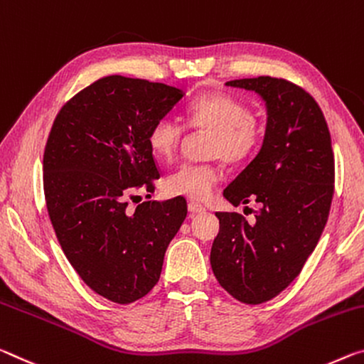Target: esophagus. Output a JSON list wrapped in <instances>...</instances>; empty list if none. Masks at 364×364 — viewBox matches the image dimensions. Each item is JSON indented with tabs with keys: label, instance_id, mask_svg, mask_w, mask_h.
Masks as SVG:
<instances>
[{
	"label": "esophagus",
	"instance_id": "obj_1",
	"mask_svg": "<svg viewBox=\"0 0 364 364\" xmlns=\"http://www.w3.org/2000/svg\"><path fill=\"white\" fill-rule=\"evenodd\" d=\"M188 210L191 212V213H204L205 212V207L198 204V203H189L188 204Z\"/></svg>",
	"mask_w": 364,
	"mask_h": 364
}]
</instances>
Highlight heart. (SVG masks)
Returning <instances> with one entry per match:
<instances>
[{"label": "heart", "instance_id": "1", "mask_svg": "<svg viewBox=\"0 0 364 364\" xmlns=\"http://www.w3.org/2000/svg\"><path fill=\"white\" fill-rule=\"evenodd\" d=\"M186 123L213 132L210 154L235 164L256 151L261 128L251 108L227 94L196 97L186 108ZM184 128L175 118H159L149 131V146L157 157L170 160L180 146ZM218 168L207 164H183L166 178V191L204 200L218 181Z\"/></svg>", "mask_w": 364, "mask_h": 364}]
</instances>
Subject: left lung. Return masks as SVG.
Instances as JSON below:
<instances>
[{
    "label": "left lung",
    "mask_w": 364,
    "mask_h": 364,
    "mask_svg": "<svg viewBox=\"0 0 364 364\" xmlns=\"http://www.w3.org/2000/svg\"><path fill=\"white\" fill-rule=\"evenodd\" d=\"M255 92L265 103L262 146L225 188L232 205L256 200V222L217 212L213 275L230 295L261 304L284 291L301 272L324 230L333 196L331 132L319 105L285 79L259 76L225 82Z\"/></svg>",
    "instance_id": "8db88e82"
}]
</instances>
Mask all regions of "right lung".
<instances>
[{
	"mask_svg": "<svg viewBox=\"0 0 364 364\" xmlns=\"http://www.w3.org/2000/svg\"><path fill=\"white\" fill-rule=\"evenodd\" d=\"M186 95L124 76L95 80L53 123L43 155V189L56 238L85 285L118 304L146 296L188 213L186 200H147L126 209L160 171L149 131Z\"/></svg>",
	"mask_w": 364,
	"mask_h": 364,
	"instance_id": "add662e5",
	"label": "right lung"
}]
</instances>
